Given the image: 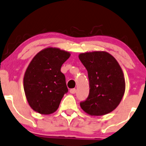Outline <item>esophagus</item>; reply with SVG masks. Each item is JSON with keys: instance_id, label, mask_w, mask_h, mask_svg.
<instances>
[{"instance_id": "obj_1", "label": "esophagus", "mask_w": 146, "mask_h": 146, "mask_svg": "<svg viewBox=\"0 0 146 146\" xmlns=\"http://www.w3.org/2000/svg\"><path fill=\"white\" fill-rule=\"evenodd\" d=\"M70 93H72V94H74V93H76V89H72L70 90Z\"/></svg>"}]
</instances>
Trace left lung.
<instances>
[{"label": "left lung", "mask_w": 146, "mask_h": 146, "mask_svg": "<svg viewBox=\"0 0 146 146\" xmlns=\"http://www.w3.org/2000/svg\"><path fill=\"white\" fill-rule=\"evenodd\" d=\"M79 59L88 72L89 95L80 107L90 116H103L114 110L125 91V80L121 67L106 51L86 52Z\"/></svg>", "instance_id": "left-lung-1"}]
</instances>
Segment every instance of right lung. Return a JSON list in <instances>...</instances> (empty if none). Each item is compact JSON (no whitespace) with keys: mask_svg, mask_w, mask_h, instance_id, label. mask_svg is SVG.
I'll use <instances>...</instances> for the list:
<instances>
[{"mask_svg":"<svg viewBox=\"0 0 146 146\" xmlns=\"http://www.w3.org/2000/svg\"><path fill=\"white\" fill-rule=\"evenodd\" d=\"M70 57V52L49 46L32 59L23 76V89L33 110L48 115L58 109L68 91L61 67Z\"/></svg>","mask_w":146,"mask_h":146,"instance_id":"add662e5","label":"right lung"}]
</instances>
